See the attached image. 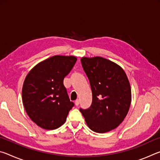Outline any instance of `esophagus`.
Wrapping results in <instances>:
<instances>
[{
  "instance_id": "1",
  "label": "esophagus",
  "mask_w": 160,
  "mask_h": 160,
  "mask_svg": "<svg viewBox=\"0 0 160 160\" xmlns=\"http://www.w3.org/2000/svg\"><path fill=\"white\" fill-rule=\"evenodd\" d=\"M79 103H80V102H79V100L78 99H77V100H75V106H78V105H79Z\"/></svg>"
}]
</instances>
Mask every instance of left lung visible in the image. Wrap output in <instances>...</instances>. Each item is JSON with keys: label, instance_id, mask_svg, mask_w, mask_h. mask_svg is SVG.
Wrapping results in <instances>:
<instances>
[{"label": "left lung", "instance_id": "obj_1", "mask_svg": "<svg viewBox=\"0 0 160 160\" xmlns=\"http://www.w3.org/2000/svg\"><path fill=\"white\" fill-rule=\"evenodd\" d=\"M81 63L90 80L92 103L80 111L92 131L109 132L123 122L131 103V89L125 71L107 58L82 57Z\"/></svg>", "mask_w": 160, "mask_h": 160}]
</instances>
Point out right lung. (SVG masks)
Returning a JSON list of instances; mask_svg holds the SVG:
<instances>
[{
	"mask_svg": "<svg viewBox=\"0 0 160 160\" xmlns=\"http://www.w3.org/2000/svg\"><path fill=\"white\" fill-rule=\"evenodd\" d=\"M76 61L73 56H53L37 64L26 76L22 91L24 107L31 120L42 128H59L74 106L63 79Z\"/></svg>",
	"mask_w": 160,
	"mask_h": 160,
	"instance_id": "1",
	"label": "right lung"
}]
</instances>
